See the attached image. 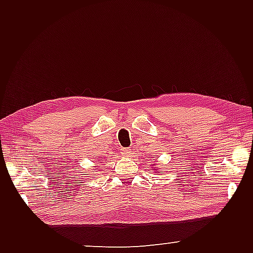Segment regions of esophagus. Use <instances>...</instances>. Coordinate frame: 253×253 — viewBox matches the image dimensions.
Masks as SVG:
<instances>
[{
	"instance_id": "1",
	"label": "esophagus",
	"mask_w": 253,
	"mask_h": 253,
	"mask_svg": "<svg viewBox=\"0 0 253 253\" xmlns=\"http://www.w3.org/2000/svg\"><path fill=\"white\" fill-rule=\"evenodd\" d=\"M130 152H131V150L129 148H122L121 149V153L123 155H130Z\"/></svg>"
}]
</instances>
